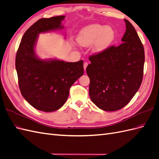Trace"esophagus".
I'll return each instance as SVG.
<instances>
[{"label":"esophagus","mask_w":159,"mask_h":159,"mask_svg":"<svg viewBox=\"0 0 159 159\" xmlns=\"http://www.w3.org/2000/svg\"><path fill=\"white\" fill-rule=\"evenodd\" d=\"M88 65V63H87V62H85L84 63V70L85 71V70H86V67H87Z\"/></svg>","instance_id":"34e87169"}]
</instances>
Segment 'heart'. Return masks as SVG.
Returning <instances> with one entry per match:
<instances>
[{"label": "heart", "mask_w": 159, "mask_h": 159, "mask_svg": "<svg viewBox=\"0 0 159 159\" xmlns=\"http://www.w3.org/2000/svg\"><path fill=\"white\" fill-rule=\"evenodd\" d=\"M114 39V31L112 28L93 24L81 30L78 41L83 47H89L93 44V52L100 53L108 48Z\"/></svg>", "instance_id": "1"}]
</instances>
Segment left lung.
Listing matches in <instances>:
<instances>
[{
	"instance_id": "8db88e82",
	"label": "left lung",
	"mask_w": 159,
	"mask_h": 159,
	"mask_svg": "<svg viewBox=\"0 0 159 159\" xmlns=\"http://www.w3.org/2000/svg\"><path fill=\"white\" fill-rule=\"evenodd\" d=\"M120 45L89 56L86 68L92 101L105 111H116L129 102L143 78L144 51L134 27L126 19Z\"/></svg>"
}]
</instances>
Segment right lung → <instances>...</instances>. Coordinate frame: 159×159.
I'll use <instances>...</instances> for the list:
<instances>
[{"label":"right lung","instance_id":"obj_1","mask_svg":"<svg viewBox=\"0 0 159 159\" xmlns=\"http://www.w3.org/2000/svg\"><path fill=\"white\" fill-rule=\"evenodd\" d=\"M65 16L38 20L23 35L17 50L15 66L21 94L34 108L47 112L59 109L69 96L70 89L84 74L83 60L66 62L43 60L35 52L39 33L62 29Z\"/></svg>","mask_w":159,"mask_h":159}]
</instances>
